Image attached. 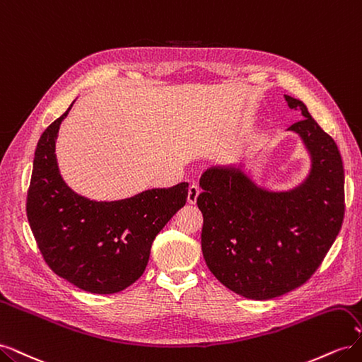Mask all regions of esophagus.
<instances>
[{"instance_id":"1","label":"esophagus","mask_w":362,"mask_h":362,"mask_svg":"<svg viewBox=\"0 0 362 362\" xmlns=\"http://www.w3.org/2000/svg\"><path fill=\"white\" fill-rule=\"evenodd\" d=\"M199 193H201L199 185L198 184H192L190 187H189V198H187L189 204H196V199H198Z\"/></svg>"}]
</instances>
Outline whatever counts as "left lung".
Listing matches in <instances>:
<instances>
[{
    "label": "left lung",
    "instance_id": "obj_1",
    "mask_svg": "<svg viewBox=\"0 0 362 362\" xmlns=\"http://www.w3.org/2000/svg\"><path fill=\"white\" fill-rule=\"evenodd\" d=\"M303 119L288 127L313 157L300 187L262 190L235 168H211L201 178L202 254L226 288L247 299L278 298L308 281L337 238L344 218V169L334 139L299 100L286 95Z\"/></svg>",
    "mask_w": 362,
    "mask_h": 362
}]
</instances>
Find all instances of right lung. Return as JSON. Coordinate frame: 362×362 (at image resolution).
<instances>
[{"label":"right lung","instance_id":"right-lung-1","mask_svg":"<svg viewBox=\"0 0 362 362\" xmlns=\"http://www.w3.org/2000/svg\"><path fill=\"white\" fill-rule=\"evenodd\" d=\"M71 107L40 136L27 217L40 254L56 275L84 291L112 294L144 275L152 242L187 201L189 182L116 202L75 194L63 182L54 154L59 127Z\"/></svg>","mask_w":362,"mask_h":362}]
</instances>
